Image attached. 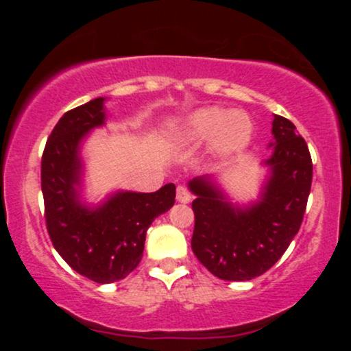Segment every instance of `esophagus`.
<instances>
[{
	"label": "esophagus",
	"mask_w": 351,
	"mask_h": 351,
	"mask_svg": "<svg viewBox=\"0 0 351 351\" xmlns=\"http://www.w3.org/2000/svg\"><path fill=\"white\" fill-rule=\"evenodd\" d=\"M176 201L178 203H189L191 201V195H189V191L184 186H178L176 188Z\"/></svg>",
	"instance_id": "34e87169"
}]
</instances>
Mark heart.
<instances>
[{
    "label": "heart",
    "mask_w": 351,
    "mask_h": 351,
    "mask_svg": "<svg viewBox=\"0 0 351 351\" xmlns=\"http://www.w3.org/2000/svg\"><path fill=\"white\" fill-rule=\"evenodd\" d=\"M252 123L244 112L221 107H204L193 112L176 132L181 145L208 143L209 155L224 160L243 152L251 142Z\"/></svg>",
    "instance_id": "1"
}]
</instances>
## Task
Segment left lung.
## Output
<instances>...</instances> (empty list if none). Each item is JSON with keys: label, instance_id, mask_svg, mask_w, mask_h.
Returning a JSON list of instances; mask_svg holds the SVG:
<instances>
[{"label": "left lung", "instance_id": "1", "mask_svg": "<svg viewBox=\"0 0 351 351\" xmlns=\"http://www.w3.org/2000/svg\"><path fill=\"white\" fill-rule=\"evenodd\" d=\"M271 156L256 199L236 201L217 175L188 181L195 195L191 247L223 280H251L280 259L299 232L312 186V158L291 120L274 115Z\"/></svg>", "mask_w": 351, "mask_h": 351}]
</instances>
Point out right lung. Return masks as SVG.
Listing matches in <instances>:
<instances>
[{
	"label": "right lung",
	"mask_w": 351,
	"mask_h": 351,
	"mask_svg": "<svg viewBox=\"0 0 351 351\" xmlns=\"http://www.w3.org/2000/svg\"><path fill=\"white\" fill-rule=\"evenodd\" d=\"M106 97L66 112L47 140L41 162L46 224L59 256L80 276L112 284L125 279L143 256L147 229L175 204V184L155 193L115 189L88 201L86 160L88 135L107 123Z\"/></svg>",
	"instance_id": "add662e5"
}]
</instances>
